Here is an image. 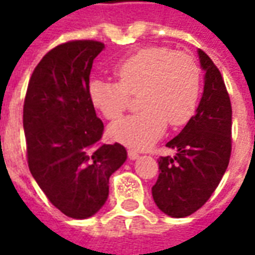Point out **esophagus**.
<instances>
[{"label":"esophagus","mask_w":255,"mask_h":255,"mask_svg":"<svg viewBox=\"0 0 255 255\" xmlns=\"http://www.w3.org/2000/svg\"><path fill=\"white\" fill-rule=\"evenodd\" d=\"M138 157V151H135V150H128V158H129V160H136Z\"/></svg>","instance_id":"esophagus-1"}]
</instances>
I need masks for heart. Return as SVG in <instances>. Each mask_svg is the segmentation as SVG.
Masks as SVG:
<instances>
[{
  "label": "heart",
  "mask_w": 255,
  "mask_h": 255,
  "mask_svg": "<svg viewBox=\"0 0 255 255\" xmlns=\"http://www.w3.org/2000/svg\"><path fill=\"white\" fill-rule=\"evenodd\" d=\"M119 82L94 79L89 84L91 104L108 120H116L127 109L129 95H138L135 115L113 123V140L144 149L171 127H180L197 109L201 71L194 57L165 46L140 49L115 67Z\"/></svg>",
  "instance_id": "1"
}]
</instances>
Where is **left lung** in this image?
<instances>
[{
	"instance_id": "8db88e82",
	"label": "left lung",
	"mask_w": 255,
	"mask_h": 255,
	"mask_svg": "<svg viewBox=\"0 0 255 255\" xmlns=\"http://www.w3.org/2000/svg\"><path fill=\"white\" fill-rule=\"evenodd\" d=\"M205 72L203 94L195 115L166 146L176 155L161 157L151 188L161 212L187 217L202 208L219 186L231 157L232 108L223 76L208 54L198 50Z\"/></svg>"
}]
</instances>
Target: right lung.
<instances>
[{
  "instance_id": "obj_1",
  "label": "right lung",
  "mask_w": 255,
  "mask_h": 255,
  "mask_svg": "<svg viewBox=\"0 0 255 255\" xmlns=\"http://www.w3.org/2000/svg\"><path fill=\"white\" fill-rule=\"evenodd\" d=\"M102 42L71 41L43 56L28 82L23 109L31 175L68 217L94 216L109 195V177L127 160L120 143L101 144L104 123L89 97Z\"/></svg>"
}]
</instances>
